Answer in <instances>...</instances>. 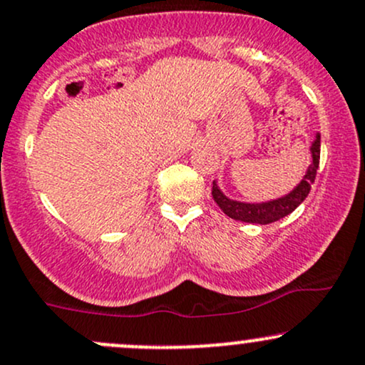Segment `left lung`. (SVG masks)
I'll return each mask as SVG.
<instances>
[{
  "label": "left lung",
  "instance_id": "1",
  "mask_svg": "<svg viewBox=\"0 0 365 365\" xmlns=\"http://www.w3.org/2000/svg\"><path fill=\"white\" fill-rule=\"evenodd\" d=\"M309 152H312L313 159L312 164L308 166V171L302 176L301 182H299L289 194L266 202H241L229 199L227 195L222 192L220 187L217 185V182H213L212 195L215 202L220 206V210L227 215V217L240 222H248V224L266 225L287 217V215L292 213L294 210L308 197L309 190H312L314 176H317L318 164H320V134H317L312 147H309Z\"/></svg>",
  "mask_w": 365,
  "mask_h": 365
}]
</instances>
